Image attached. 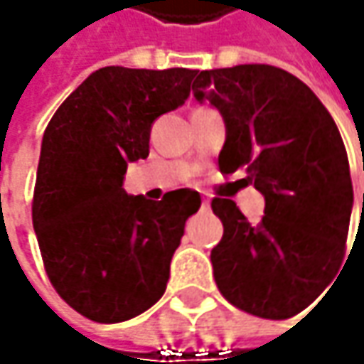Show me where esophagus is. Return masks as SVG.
Masks as SVG:
<instances>
[{
	"label": "esophagus",
	"instance_id": "34e87169",
	"mask_svg": "<svg viewBox=\"0 0 364 364\" xmlns=\"http://www.w3.org/2000/svg\"><path fill=\"white\" fill-rule=\"evenodd\" d=\"M210 206V200L208 198H203V208H208Z\"/></svg>",
	"mask_w": 364,
	"mask_h": 364
}]
</instances>
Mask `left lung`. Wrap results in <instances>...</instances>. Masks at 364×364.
Listing matches in <instances>:
<instances>
[{
    "label": "left lung",
    "mask_w": 364,
    "mask_h": 364,
    "mask_svg": "<svg viewBox=\"0 0 364 364\" xmlns=\"http://www.w3.org/2000/svg\"><path fill=\"white\" fill-rule=\"evenodd\" d=\"M192 91L225 119L220 172L245 168L265 198L257 225L229 198L213 200L225 227L210 251L215 282L239 310L291 318L332 284L344 259L355 198L341 132L312 89L277 66L200 70Z\"/></svg>",
    "instance_id": "8db88e82"
}]
</instances>
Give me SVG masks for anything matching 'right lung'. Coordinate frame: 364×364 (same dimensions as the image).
I'll use <instances>...</instances> for the list:
<instances>
[{
    "mask_svg": "<svg viewBox=\"0 0 364 364\" xmlns=\"http://www.w3.org/2000/svg\"><path fill=\"white\" fill-rule=\"evenodd\" d=\"M196 70H95L73 91L42 137L32 223L50 284L70 308L115 324L166 291L196 190L160 203L123 190L127 164L149 154L151 123L190 95Z\"/></svg>",
    "mask_w": 364,
    "mask_h": 364,
    "instance_id": "1",
    "label": "right lung"
}]
</instances>
